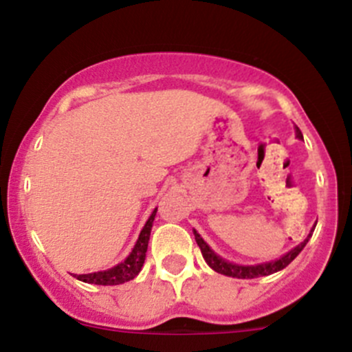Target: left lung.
I'll use <instances>...</instances> for the list:
<instances>
[{
	"label": "left lung",
	"instance_id": "8db88e82",
	"mask_svg": "<svg viewBox=\"0 0 352 352\" xmlns=\"http://www.w3.org/2000/svg\"><path fill=\"white\" fill-rule=\"evenodd\" d=\"M295 133H297V138L303 140L302 131L297 126H295ZM314 229H316V226H314L310 234L307 236L298 246H295L294 250L288 251L287 254H283V256L278 258V260H273V261H268V263H261V265H250V266L236 265V263H231V261H226L224 258H221L219 254H216L212 250H210L209 244L201 238V234H199L195 229H194V236H195V241L199 244V248H201V253L202 256H204L206 263L209 265L214 272L221 273V275H226V276H232V278H258V276H266V275H272V273L280 272V270H283L285 266L290 265L292 261L298 256V253H300L303 248H305V244L309 243Z\"/></svg>",
	"mask_w": 352,
	"mask_h": 352
}]
</instances>
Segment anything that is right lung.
<instances>
[{"instance_id": "right-lung-1", "label": "right lung", "mask_w": 352, "mask_h": 352, "mask_svg": "<svg viewBox=\"0 0 352 352\" xmlns=\"http://www.w3.org/2000/svg\"><path fill=\"white\" fill-rule=\"evenodd\" d=\"M155 214H157V209H155L153 212H151V216L148 217L145 228H143L142 232H140L138 241H136L131 253L128 254L126 260L121 261L120 265L113 266V268L104 270V272L86 273V275H74V276H76L77 280H80V282L92 283V285H121L135 278V276L142 272V266L145 263L148 241H150V232H151V226H153V221H155Z\"/></svg>"}]
</instances>
